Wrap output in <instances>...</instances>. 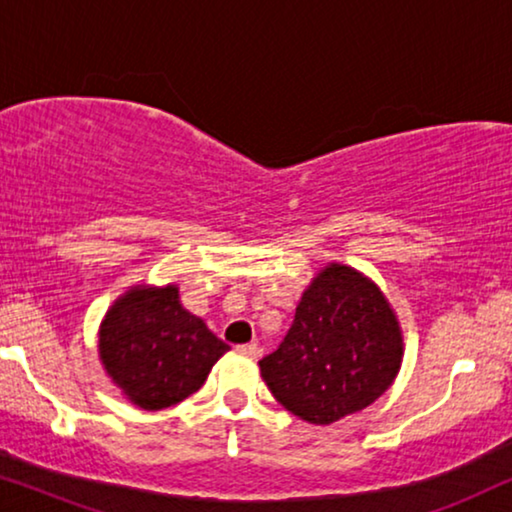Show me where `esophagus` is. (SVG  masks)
<instances>
[{"label": "esophagus", "instance_id": "esophagus-1", "mask_svg": "<svg viewBox=\"0 0 512 512\" xmlns=\"http://www.w3.org/2000/svg\"><path fill=\"white\" fill-rule=\"evenodd\" d=\"M235 352L247 356V359H258V356H261V347H258V345H237Z\"/></svg>", "mask_w": 512, "mask_h": 512}]
</instances>
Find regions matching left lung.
I'll use <instances>...</instances> for the list:
<instances>
[{
  "instance_id": "8db88e82",
  "label": "left lung",
  "mask_w": 512,
  "mask_h": 512,
  "mask_svg": "<svg viewBox=\"0 0 512 512\" xmlns=\"http://www.w3.org/2000/svg\"><path fill=\"white\" fill-rule=\"evenodd\" d=\"M398 321L380 289L347 265L321 270L289 333L258 361L272 396L310 424H333L377 401L401 368Z\"/></svg>"
}]
</instances>
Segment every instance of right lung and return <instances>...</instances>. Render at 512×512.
Here are the masks:
<instances>
[{
    "label": "right lung",
    "mask_w": 512,
    "mask_h": 512,
    "mask_svg": "<svg viewBox=\"0 0 512 512\" xmlns=\"http://www.w3.org/2000/svg\"><path fill=\"white\" fill-rule=\"evenodd\" d=\"M228 349L181 307L177 286H137L111 307L100 331L109 377L144 410L170 408L195 394Z\"/></svg>",
    "instance_id": "right-lung-1"
}]
</instances>
